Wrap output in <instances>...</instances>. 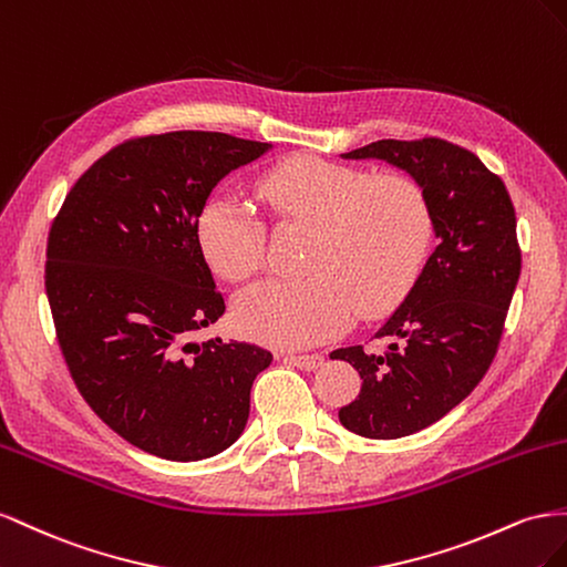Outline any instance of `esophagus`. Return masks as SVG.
Here are the masks:
<instances>
[{
	"label": "esophagus",
	"instance_id": "1",
	"mask_svg": "<svg viewBox=\"0 0 567 567\" xmlns=\"http://www.w3.org/2000/svg\"><path fill=\"white\" fill-rule=\"evenodd\" d=\"M285 361H289L301 370H316L322 365V355L320 353H299V355H287Z\"/></svg>",
	"mask_w": 567,
	"mask_h": 567
}]
</instances>
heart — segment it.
Masks as SVG:
<instances>
[{"label":"heart","instance_id":"obj_1","mask_svg":"<svg viewBox=\"0 0 567 567\" xmlns=\"http://www.w3.org/2000/svg\"><path fill=\"white\" fill-rule=\"evenodd\" d=\"M275 216L313 225L301 280H264L239 292L233 320L254 342L301 349L342 332L353 313L399 303L423 268L432 214L423 187L403 175H373L301 154L258 181ZM199 249L220 278L247 280L264 264V225L228 197L204 204Z\"/></svg>","mask_w":567,"mask_h":567}]
</instances>
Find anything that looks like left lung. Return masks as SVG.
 Instances as JSON below:
<instances>
[{
	"instance_id": "obj_1",
	"label": "left lung",
	"mask_w": 567,
	"mask_h": 567,
	"mask_svg": "<svg viewBox=\"0 0 567 567\" xmlns=\"http://www.w3.org/2000/svg\"><path fill=\"white\" fill-rule=\"evenodd\" d=\"M342 158H380L409 173L432 214L436 247L375 332L386 351L330 353L363 380L339 423L370 440H399L456 409L489 370L520 278L515 208L501 177L446 140H378Z\"/></svg>"
}]
</instances>
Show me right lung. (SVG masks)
Masks as SVG:
<instances>
[{"label":"right lung","mask_w":567,"mask_h":567,"mask_svg":"<svg viewBox=\"0 0 567 567\" xmlns=\"http://www.w3.org/2000/svg\"><path fill=\"white\" fill-rule=\"evenodd\" d=\"M272 150L177 131L118 144L73 185L47 241L44 287L71 375L125 442L202 461L245 432L249 394L272 353L187 342L225 313L197 218L225 175Z\"/></svg>","instance_id":"add662e5"}]
</instances>
